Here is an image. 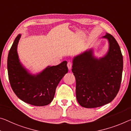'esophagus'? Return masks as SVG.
I'll return each instance as SVG.
<instances>
[{"label":"esophagus","mask_w":131,"mask_h":131,"mask_svg":"<svg viewBox=\"0 0 131 131\" xmlns=\"http://www.w3.org/2000/svg\"><path fill=\"white\" fill-rule=\"evenodd\" d=\"M67 66H68V69H69V70L71 69L72 66V63L71 62H68V64H67Z\"/></svg>","instance_id":"34e87169"}]
</instances>
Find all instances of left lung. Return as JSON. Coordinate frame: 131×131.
Wrapping results in <instances>:
<instances>
[{
	"instance_id": "1",
	"label": "left lung",
	"mask_w": 131,
	"mask_h": 131,
	"mask_svg": "<svg viewBox=\"0 0 131 131\" xmlns=\"http://www.w3.org/2000/svg\"><path fill=\"white\" fill-rule=\"evenodd\" d=\"M108 42L104 57H95L93 48L73 57L72 71L76 79L78 103L85 108H96L110 103L119 92L123 57L117 41L111 34L102 37Z\"/></svg>"
}]
</instances>
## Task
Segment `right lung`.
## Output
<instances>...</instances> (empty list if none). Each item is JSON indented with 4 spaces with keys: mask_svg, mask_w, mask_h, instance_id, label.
Returning <instances> with one entry per match:
<instances>
[{
    "mask_svg": "<svg viewBox=\"0 0 131 131\" xmlns=\"http://www.w3.org/2000/svg\"><path fill=\"white\" fill-rule=\"evenodd\" d=\"M20 34L14 39L7 58V71L11 87L16 95L24 102L35 106H44L51 103L56 88L68 73L67 62L48 66L39 73H31L18 58L17 45Z\"/></svg>",
    "mask_w": 131,
    "mask_h": 131,
    "instance_id": "add662e5",
    "label": "right lung"
}]
</instances>
